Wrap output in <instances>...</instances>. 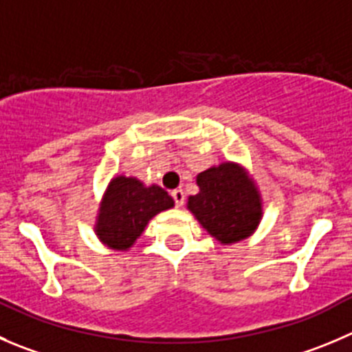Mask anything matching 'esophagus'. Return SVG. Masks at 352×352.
Masks as SVG:
<instances>
[{"mask_svg":"<svg viewBox=\"0 0 352 352\" xmlns=\"http://www.w3.org/2000/svg\"><path fill=\"white\" fill-rule=\"evenodd\" d=\"M170 197H173L174 204H176L178 207H182L183 204H185V192H183L182 188L173 190V192H170Z\"/></svg>","mask_w":352,"mask_h":352,"instance_id":"obj_1","label":"esophagus"}]
</instances>
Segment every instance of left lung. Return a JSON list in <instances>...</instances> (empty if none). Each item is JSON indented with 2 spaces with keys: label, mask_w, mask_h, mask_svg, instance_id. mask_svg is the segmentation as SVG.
Returning <instances> with one entry per match:
<instances>
[{
  "label": "left lung",
  "mask_w": 352,
  "mask_h": 352,
  "mask_svg": "<svg viewBox=\"0 0 352 352\" xmlns=\"http://www.w3.org/2000/svg\"><path fill=\"white\" fill-rule=\"evenodd\" d=\"M200 192L188 199V209L221 243L247 239L263 216L261 197L245 169L232 162L197 176Z\"/></svg>",
  "instance_id": "left-lung-1"
}]
</instances>
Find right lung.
<instances>
[{"mask_svg": "<svg viewBox=\"0 0 352 352\" xmlns=\"http://www.w3.org/2000/svg\"><path fill=\"white\" fill-rule=\"evenodd\" d=\"M173 206L174 200L160 186H145L136 178L117 176L103 195L96 235L112 249L128 250L148 221Z\"/></svg>", "mask_w": 352, "mask_h": 352, "instance_id": "right-lung-1", "label": "right lung"}]
</instances>
